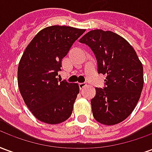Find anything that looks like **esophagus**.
Masks as SVG:
<instances>
[{
	"mask_svg": "<svg viewBox=\"0 0 152 152\" xmlns=\"http://www.w3.org/2000/svg\"><path fill=\"white\" fill-rule=\"evenodd\" d=\"M87 86V84L86 83H80L79 84V87H80V89H83L85 87H86Z\"/></svg>",
	"mask_w": 152,
	"mask_h": 152,
	"instance_id": "esophagus-1",
	"label": "esophagus"
}]
</instances>
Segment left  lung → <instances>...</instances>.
I'll return each mask as SVG.
<instances>
[{"mask_svg":"<svg viewBox=\"0 0 152 152\" xmlns=\"http://www.w3.org/2000/svg\"><path fill=\"white\" fill-rule=\"evenodd\" d=\"M95 55L98 72L106 75L104 88H95L93 115L105 125L121 123L132 113L143 88V67L130 44L111 31L87 32L79 40Z\"/></svg>","mask_w":152,"mask_h":152,"instance_id":"8db88e82","label":"left lung"}]
</instances>
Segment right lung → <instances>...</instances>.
I'll use <instances>...</instances> for the list:
<instances>
[{
  "label": "right lung",
  "instance_id": "1",
  "mask_svg": "<svg viewBox=\"0 0 152 152\" xmlns=\"http://www.w3.org/2000/svg\"><path fill=\"white\" fill-rule=\"evenodd\" d=\"M85 31L66 26L48 27L26 48L18 64V85L26 105L39 121L59 124L72 113L79 86L59 83L57 76L63 58Z\"/></svg>",
  "mask_w": 152,
  "mask_h": 152
}]
</instances>
